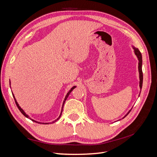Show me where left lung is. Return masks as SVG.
<instances>
[{
  "instance_id": "left-lung-1",
  "label": "left lung",
  "mask_w": 157,
  "mask_h": 157,
  "mask_svg": "<svg viewBox=\"0 0 157 157\" xmlns=\"http://www.w3.org/2000/svg\"><path fill=\"white\" fill-rule=\"evenodd\" d=\"M132 47L133 48V49H134V54H136V56H137V59H138L139 62H138V71H139V77H140V94H139V96L140 95V93H141V90L142 88V84H143V73H142V56H141V52H140V50H138V48H136L135 46H132ZM132 109H130V110L128 111L126 115L123 117L122 118H124V117H126L128 114H129V113L131 111Z\"/></svg>"
}]
</instances>
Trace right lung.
I'll return each mask as SVG.
<instances>
[{"label": "right lung", "mask_w": 157, "mask_h": 157, "mask_svg": "<svg viewBox=\"0 0 157 157\" xmlns=\"http://www.w3.org/2000/svg\"><path fill=\"white\" fill-rule=\"evenodd\" d=\"M76 87V86H73L72 88H71V90H69V91L67 92V95H66V96L65 97V99H64V101H63V104H62V107H61V113H60V115H59V117L57 118V119H56L55 121H52V122H45V123H44V122H38V121H35V120H33V119H32V118H31L29 117V115H27V114L25 113V111L23 110V109L21 108V107L19 105V104H18V103L17 102V101H16V98H15V96H14V95L13 94H12L13 95V98H14V100H15V102H16V105H17V108L19 109V110H20V111H21V113L23 114V115H24L25 117H27V118H29V119H31V120H32V121H33V122H37V123H39V124H50V123H54V122H56L57 121H58L59 118H60V117H61V113H62V111H63V105H64V103H65V101H66V99H67V98H68V96H69V95L70 94V93L73 91V90L74 89V88H75Z\"/></svg>", "instance_id": "obj_1"}]
</instances>
